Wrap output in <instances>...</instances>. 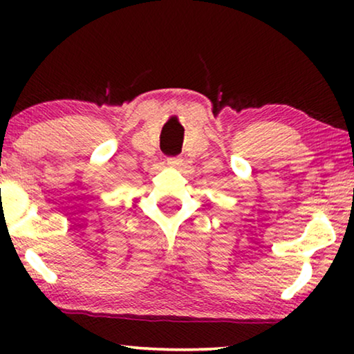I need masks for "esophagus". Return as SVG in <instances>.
Segmentation results:
<instances>
[{"instance_id":"34e87169","label":"esophagus","mask_w":354,"mask_h":354,"mask_svg":"<svg viewBox=\"0 0 354 354\" xmlns=\"http://www.w3.org/2000/svg\"><path fill=\"white\" fill-rule=\"evenodd\" d=\"M167 164L172 167H178L182 166V158L180 156H172V158H167Z\"/></svg>"}]
</instances>
